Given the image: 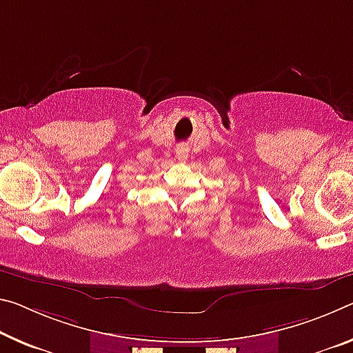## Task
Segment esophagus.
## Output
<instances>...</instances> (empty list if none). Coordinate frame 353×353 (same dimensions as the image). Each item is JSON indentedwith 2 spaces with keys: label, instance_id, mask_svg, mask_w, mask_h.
Returning <instances> with one entry per match:
<instances>
[{
  "label": "esophagus",
  "instance_id": "obj_1",
  "mask_svg": "<svg viewBox=\"0 0 353 353\" xmlns=\"http://www.w3.org/2000/svg\"><path fill=\"white\" fill-rule=\"evenodd\" d=\"M176 157L181 161H185L187 157H188V148L183 146V144H182V146H179L177 150H176Z\"/></svg>",
  "mask_w": 353,
  "mask_h": 353
}]
</instances>
